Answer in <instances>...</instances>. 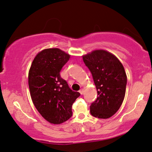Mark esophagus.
Segmentation results:
<instances>
[{
    "label": "esophagus",
    "instance_id": "34e87169",
    "mask_svg": "<svg viewBox=\"0 0 152 152\" xmlns=\"http://www.w3.org/2000/svg\"><path fill=\"white\" fill-rule=\"evenodd\" d=\"M79 93L81 94V95H83V89H80L79 90Z\"/></svg>",
    "mask_w": 152,
    "mask_h": 152
}]
</instances>
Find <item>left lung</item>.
Instances as JSON below:
<instances>
[{
	"mask_svg": "<svg viewBox=\"0 0 152 152\" xmlns=\"http://www.w3.org/2000/svg\"><path fill=\"white\" fill-rule=\"evenodd\" d=\"M97 88V97L91 104L90 114L108 118L121 106L126 94L127 76L118 59L108 51L97 50L83 56Z\"/></svg>",
	"mask_w": 152,
	"mask_h": 152,
	"instance_id": "8db88e82",
	"label": "left lung"
}]
</instances>
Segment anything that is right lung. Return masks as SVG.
<instances>
[{
    "mask_svg": "<svg viewBox=\"0 0 152 152\" xmlns=\"http://www.w3.org/2000/svg\"><path fill=\"white\" fill-rule=\"evenodd\" d=\"M70 55L59 48L45 49L37 54L28 72V87L34 106L46 121L53 124L66 121L72 107L80 94L69 87L60 76Z\"/></svg>",
    "mask_w": 152,
    "mask_h": 152,
    "instance_id": "right-lung-1",
    "label": "right lung"
}]
</instances>
